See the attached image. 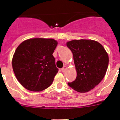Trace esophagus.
I'll return each instance as SVG.
<instances>
[{
  "mask_svg": "<svg viewBox=\"0 0 120 120\" xmlns=\"http://www.w3.org/2000/svg\"><path fill=\"white\" fill-rule=\"evenodd\" d=\"M67 68V66H64L63 68H62V69H61V70H62V71L63 72V73H64V72H65V71H66Z\"/></svg>",
  "mask_w": 120,
  "mask_h": 120,
  "instance_id": "34e87169",
  "label": "esophagus"
}]
</instances>
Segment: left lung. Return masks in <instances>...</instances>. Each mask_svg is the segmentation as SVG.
Returning a JSON list of instances; mask_svg holds the SVG:
<instances>
[{
  "mask_svg": "<svg viewBox=\"0 0 120 120\" xmlns=\"http://www.w3.org/2000/svg\"><path fill=\"white\" fill-rule=\"evenodd\" d=\"M67 46L73 53L77 77L68 85L79 93H86L102 80L109 63L108 54L102 45L92 40H74Z\"/></svg>",
  "mask_w": 120,
  "mask_h": 120,
  "instance_id": "obj_1",
  "label": "left lung"
}]
</instances>
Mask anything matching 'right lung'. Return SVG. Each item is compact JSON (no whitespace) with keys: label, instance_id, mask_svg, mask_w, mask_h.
I'll list each match as a JSON object with an SVG mask.
<instances>
[{"label":"right lung","instance_id":"right-lung-1","mask_svg":"<svg viewBox=\"0 0 120 120\" xmlns=\"http://www.w3.org/2000/svg\"><path fill=\"white\" fill-rule=\"evenodd\" d=\"M57 45L54 39L34 38L24 40L18 46L12 65L23 87L38 92L51 85L58 70L52 55Z\"/></svg>","mask_w":120,"mask_h":120}]
</instances>
